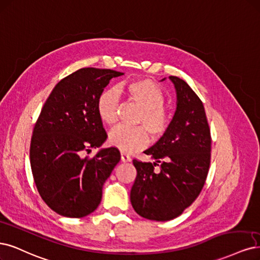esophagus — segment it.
Instances as JSON below:
<instances>
[{
  "mask_svg": "<svg viewBox=\"0 0 260 260\" xmlns=\"http://www.w3.org/2000/svg\"><path fill=\"white\" fill-rule=\"evenodd\" d=\"M121 161L122 162H130L131 157L127 154H121Z\"/></svg>",
  "mask_w": 260,
  "mask_h": 260,
  "instance_id": "obj_1",
  "label": "esophagus"
}]
</instances>
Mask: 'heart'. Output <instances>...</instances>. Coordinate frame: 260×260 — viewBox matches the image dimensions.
Here are the masks:
<instances>
[{
  "instance_id": "1",
  "label": "heart",
  "mask_w": 260,
  "mask_h": 260,
  "mask_svg": "<svg viewBox=\"0 0 260 260\" xmlns=\"http://www.w3.org/2000/svg\"><path fill=\"white\" fill-rule=\"evenodd\" d=\"M122 91L129 99L142 107L137 123L143 126H117L110 133L111 145L117 147L122 153L131 154L148 144L150 132L153 140L166 136L171 126L172 116L164 105L166 96L161 88L150 79L132 80L121 86ZM120 90L118 87L104 89L96 100V112L100 119L112 126L118 119V105Z\"/></svg>"
}]
</instances>
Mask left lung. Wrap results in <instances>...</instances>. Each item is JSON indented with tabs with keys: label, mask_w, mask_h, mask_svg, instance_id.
I'll return each mask as SVG.
<instances>
[{
	"label": "left lung",
	"mask_w": 260,
	"mask_h": 260,
	"mask_svg": "<svg viewBox=\"0 0 260 260\" xmlns=\"http://www.w3.org/2000/svg\"><path fill=\"white\" fill-rule=\"evenodd\" d=\"M169 78L177 94L174 117L166 136L144 151L155 162L133 159L138 174L130 192L134 211L157 221L171 220L190 207L211 162L212 139L203 103L185 80Z\"/></svg>",
	"instance_id": "obj_1"
}]
</instances>
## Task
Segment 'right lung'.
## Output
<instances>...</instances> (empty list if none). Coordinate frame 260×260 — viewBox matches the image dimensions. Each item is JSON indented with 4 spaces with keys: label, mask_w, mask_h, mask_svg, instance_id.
I'll return each instance as SVG.
<instances>
[{
    "label": "right lung",
    "mask_w": 260,
    "mask_h": 260,
    "mask_svg": "<svg viewBox=\"0 0 260 260\" xmlns=\"http://www.w3.org/2000/svg\"><path fill=\"white\" fill-rule=\"evenodd\" d=\"M110 69L83 68L52 89L35 122L30 162L35 185L44 202L59 215L80 218L101 202L102 188L119 162L117 148L101 149L107 134L96 112V100L113 77Z\"/></svg>",
    "instance_id": "right-lung-1"
}]
</instances>
